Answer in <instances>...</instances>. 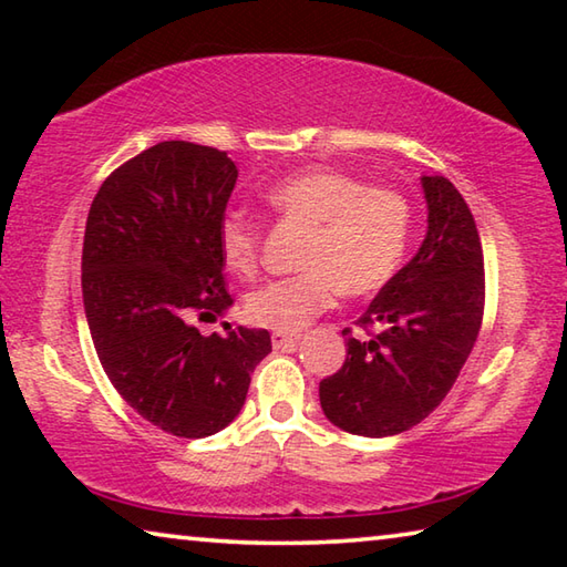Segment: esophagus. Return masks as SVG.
I'll return each mask as SVG.
<instances>
[{"label": "esophagus", "mask_w": 567, "mask_h": 567, "mask_svg": "<svg viewBox=\"0 0 567 567\" xmlns=\"http://www.w3.org/2000/svg\"><path fill=\"white\" fill-rule=\"evenodd\" d=\"M297 340H300V334L297 332H272V348H277V350L292 348Z\"/></svg>", "instance_id": "esophagus-1"}]
</instances>
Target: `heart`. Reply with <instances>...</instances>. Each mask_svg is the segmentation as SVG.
<instances>
[{"instance_id": "b5f03b06", "label": "heart", "mask_w": 567, "mask_h": 567, "mask_svg": "<svg viewBox=\"0 0 567 567\" xmlns=\"http://www.w3.org/2000/svg\"><path fill=\"white\" fill-rule=\"evenodd\" d=\"M265 203L285 225L307 227L300 275L267 282L245 300L247 320L275 332H300L334 302L380 292L405 262L412 207L390 187H368L360 177L330 167L295 172L265 192ZM229 272L252 277L260 267L262 227L227 215L217 229Z\"/></svg>"}]
</instances>
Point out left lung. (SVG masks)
<instances>
[{
  "mask_svg": "<svg viewBox=\"0 0 567 567\" xmlns=\"http://www.w3.org/2000/svg\"><path fill=\"white\" fill-rule=\"evenodd\" d=\"M422 247L358 320L370 338L342 330L348 358L320 382L322 412L344 433L388 437L417 425L445 400L477 340L485 262L475 217L447 177H422Z\"/></svg>",
  "mask_w": 567,
  "mask_h": 567,
  "instance_id": "left-lung-1",
  "label": "left lung"
}]
</instances>
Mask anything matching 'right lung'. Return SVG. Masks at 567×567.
I'll list each match as a JSON object with an SVG mask.
<instances>
[{
    "mask_svg": "<svg viewBox=\"0 0 567 567\" xmlns=\"http://www.w3.org/2000/svg\"><path fill=\"white\" fill-rule=\"evenodd\" d=\"M237 182L227 152L159 142L120 165L92 199L82 297L114 390L159 430L207 437L243 410L270 332L199 334L233 305L217 229Z\"/></svg>",
    "mask_w": 567,
    "mask_h": 567,
    "instance_id": "1",
    "label": "right lung"
}]
</instances>
